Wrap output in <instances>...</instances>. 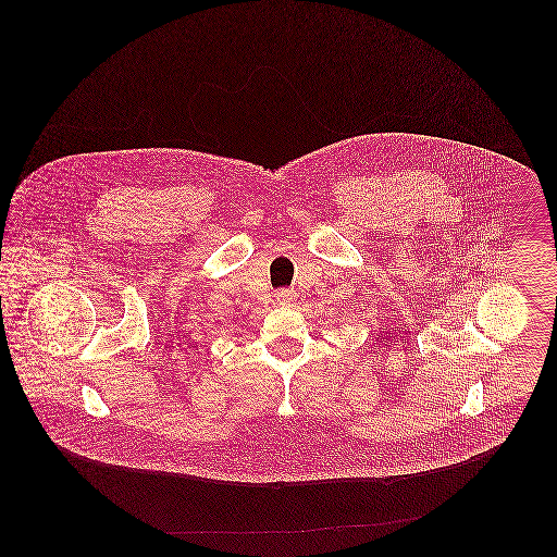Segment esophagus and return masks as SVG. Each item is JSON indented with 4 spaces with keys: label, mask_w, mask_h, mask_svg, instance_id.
Here are the masks:
<instances>
[{
    "label": "esophagus",
    "mask_w": 557,
    "mask_h": 557,
    "mask_svg": "<svg viewBox=\"0 0 557 557\" xmlns=\"http://www.w3.org/2000/svg\"><path fill=\"white\" fill-rule=\"evenodd\" d=\"M294 300H296L294 289H278V292H276V302H278V305H292Z\"/></svg>",
    "instance_id": "34e87169"
}]
</instances>
